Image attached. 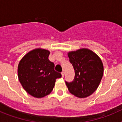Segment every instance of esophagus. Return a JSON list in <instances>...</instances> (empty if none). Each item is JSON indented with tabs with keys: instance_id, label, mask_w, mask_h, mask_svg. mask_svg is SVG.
Returning <instances> with one entry per match:
<instances>
[{
	"instance_id": "1",
	"label": "esophagus",
	"mask_w": 122,
	"mask_h": 122,
	"mask_svg": "<svg viewBox=\"0 0 122 122\" xmlns=\"http://www.w3.org/2000/svg\"><path fill=\"white\" fill-rule=\"evenodd\" d=\"M61 74H62V77H64V75H65V73H64V71H62V73H61Z\"/></svg>"
}]
</instances>
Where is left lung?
Returning a JSON list of instances; mask_svg holds the SVG:
<instances>
[{
    "mask_svg": "<svg viewBox=\"0 0 122 122\" xmlns=\"http://www.w3.org/2000/svg\"><path fill=\"white\" fill-rule=\"evenodd\" d=\"M68 56L75 73L73 81H65L69 92L81 98L91 95L103 77L102 61L92 51L86 48L69 52Z\"/></svg>",
    "mask_w": 122,
    "mask_h": 122,
    "instance_id": "1",
    "label": "left lung"
}]
</instances>
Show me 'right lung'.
<instances>
[{"label": "right lung", "instance_id": "right-lung-1", "mask_svg": "<svg viewBox=\"0 0 122 122\" xmlns=\"http://www.w3.org/2000/svg\"><path fill=\"white\" fill-rule=\"evenodd\" d=\"M49 54L46 49H33L25 55L18 65L19 82L33 97L39 98L49 95L56 79L62 77V74L54 70V63L48 59Z\"/></svg>", "mask_w": 122, "mask_h": 122}]
</instances>
